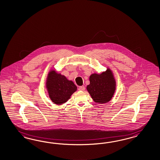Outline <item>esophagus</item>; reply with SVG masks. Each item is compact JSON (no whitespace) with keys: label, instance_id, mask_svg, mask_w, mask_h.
Masks as SVG:
<instances>
[{"label":"esophagus","instance_id":"obj_1","mask_svg":"<svg viewBox=\"0 0 160 160\" xmlns=\"http://www.w3.org/2000/svg\"><path fill=\"white\" fill-rule=\"evenodd\" d=\"M85 88L84 86H81V87H79V88H78V90L81 91H85Z\"/></svg>","mask_w":160,"mask_h":160}]
</instances>
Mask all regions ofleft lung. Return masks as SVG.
I'll return each mask as SVG.
<instances>
[{
	"instance_id": "1",
	"label": "left lung",
	"mask_w": 160,
	"mask_h": 160,
	"mask_svg": "<svg viewBox=\"0 0 160 160\" xmlns=\"http://www.w3.org/2000/svg\"><path fill=\"white\" fill-rule=\"evenodd\" d=\"M89 81L90 84L87 86V91L95 102L102 104L112 99L116 84L113 72L109 68L100 74H92Z\"/></svg>"
}]
</instances>
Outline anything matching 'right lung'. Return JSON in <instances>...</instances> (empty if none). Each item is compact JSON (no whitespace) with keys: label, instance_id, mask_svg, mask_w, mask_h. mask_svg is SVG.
I'll return each mask as SVG.
<instances>
[{"label":"right lung","instance_id":"right-lung-1","mask_svg":"<svg viewBox=\"0 0 160 160\" xmlns=\"http://www.w3.org/2000/svg\"><path fill=\"white\" fill-rule=\"evenodd\" d=\"M46 88L51 100L57 105L65 103L77 90V87L72 81L55 70H51L48 74Z\"/></svg>","mask_w":160,"mask_h":160}]
</instances>
